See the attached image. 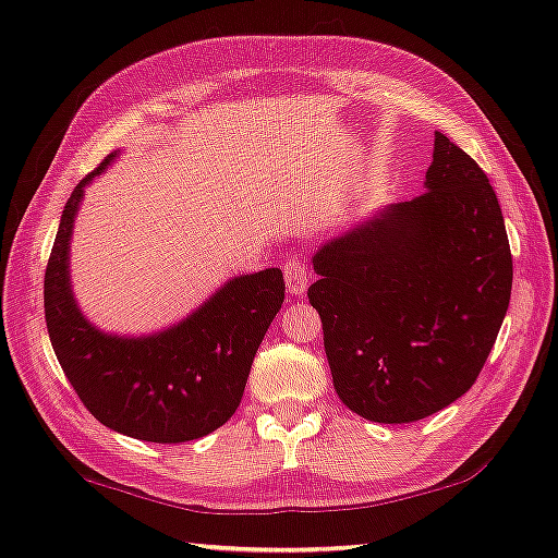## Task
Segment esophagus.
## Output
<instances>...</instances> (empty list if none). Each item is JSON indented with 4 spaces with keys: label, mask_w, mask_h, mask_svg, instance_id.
I'll return each instance as SVG.
<instances>
[{
    "label": "esophagus",
    "mask_w": 558,
    "mask_h": 558,
    "mask_svg": "<svg viewBox=\"0 0 558 558\" xmlns=\"http://www.w3.org/2000/svg\"><path fill=\"white\" fill-rule=\"evenodd\" d=\"M282 276H286V286L290 295H302L310 282V270L300 258H288L282 263Z\"/></svg>",
    "instance_id": "esophagus-1"
}]
</instances>
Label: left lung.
<instances>
[{
    "label": "left lung",
    "instance_id": "left-lung-1",
    "mask_svg": "<svg viewBox=\"0 0 558 558\" xmlns=\"http://www.w3.org/2000/svg\"><path fill=\"white\" fill-rule=\"evenodd\" d=\"M426 189L327 241L307 298L323 319L335 389L374 423H413L483 372L512 295L495 189L436 132Z\"/></svg>",
    "mask_w": 558,
    "mask_h": 558
}]
</instances>
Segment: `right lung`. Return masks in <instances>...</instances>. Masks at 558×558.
Wrapping results in <instances>:
<instances>
[{"label": "right lung", "mask_w": 558, "mask_h": 558, "mask_svg": "<svg viewBox=\"0 0 558 558\" xmlns=\"http://www.w3.org/2000/svg\"><path fill=\"white\" fill-rule=\"evenodd\" d=\"M112 157L81 179L61 214L44 276L51 347L102 426L147 442L204 438L239 409L253 356L286 300V282L280 268L231 278L182 323L149 337L93 327L73 300L69 248L83 189Z\"/></svg>", "instance_id": "add662e5"}]
</instances>
